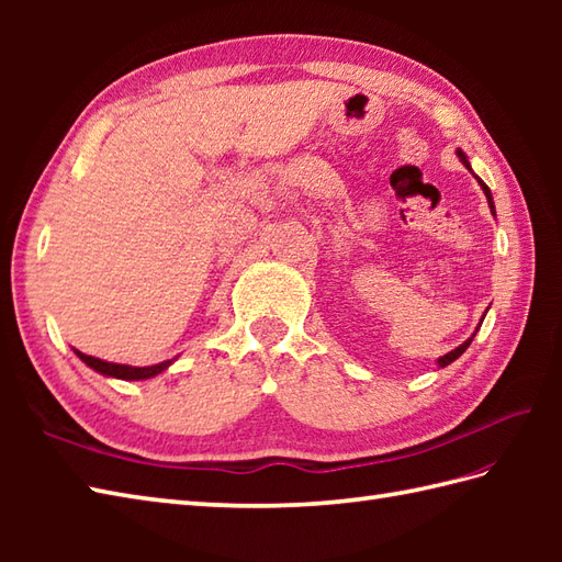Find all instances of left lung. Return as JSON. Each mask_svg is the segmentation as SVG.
<instances>
[{"instance_id":"8db88e82","label":"left lung","mask_w":562,"mask_h":562,"mask_svg":"<svg viewBox=\"0 0 562 562\" xmlns=\"http://www.w3.org/2000/svg\"><path fill=\"white\" fill-rule=\"evenodd\" d=\"M457 154H459V159L463 161V166H465V169H469L471 171V164H469V159H465V154L461 151V149H457ZM473 173V171H471ZM475 181H479L481 183V188H483V193H485V198H487V205H491V212L495 214V205H493V193H491V188H487L483 181H481V178L479 176H475ZM475 333H479V328H475ZM475 333H473V336L469 338V340H465V342H461L459 345V348L457 350H451V352H447V355H441L439 357V360H437V364L439 367H447V364H451L453 360H459V357L465 352V350H469V345H471V340L475 338Z\"/></svg>"}]
</instances>
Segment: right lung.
Instances as JSON below:
<instances>
[{"instance_id":"right-lung-1","label":"right lung","mask_w":562,"mask_h":562,"mask_svg":"<svg viewBox=\"0 0 562 562\" xmlns=\"http://www.w3.org/2000/svg\"><path fill=\"white\" fill-rule=\"evenodd\" d=\"M79 360L91 367L93 372H99L103 376H113V379H123V381H139V379H151L161 374L164 369H169L173 364V360H166L159 364H151V367H130V364H115V362H103L99 357H91V355H83L79 350H75Z\"/></svg>"}]
</instances>
